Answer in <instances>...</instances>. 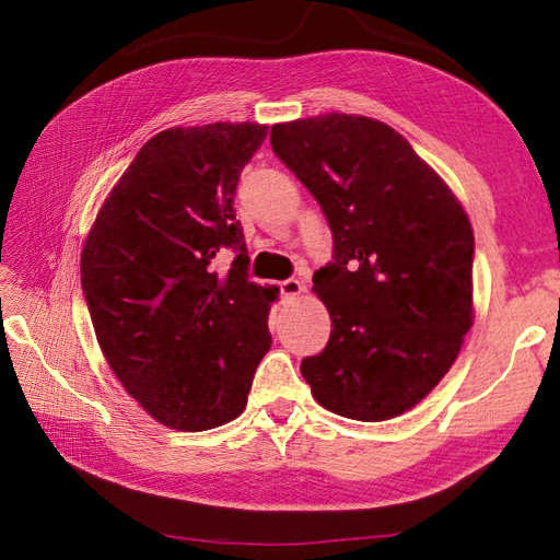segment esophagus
Returning <instances> with one entry per match:
<instances>
[{
  "mask_svg": "<svg viewBox=\"0 0 560 560\" xmlns=\"http://www.w3.org/2000/svg\"><path fill=\"white\" fill-rule=\"evenodd\" d=\"M303 292H306V284H303L301 280H296V278H290V280H282L280 282V294L284 299H294V296H299Z\"/></svg>",
  "mask_w": 560,
  "mask_h": 560,
  "instance_id": "esophagus-1",
  "label": "esophagus"
}]
</instances>
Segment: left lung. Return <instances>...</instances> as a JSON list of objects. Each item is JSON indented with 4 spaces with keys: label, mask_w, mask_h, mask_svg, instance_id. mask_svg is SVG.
<instances>
[{
    "label": "left lung",
    "mask_w": 560,
    "mask_h": 560,
    "mask_svg": "<svg viewBox=\"0 0 560 560\" xmlns=\"http://www.w3.org/2000/svg\"><path fill=\"white\" fill-rule=\"evenodd\" d=\"M334 235L313 290L331 317L327 348L301 362L325 409L395 418L446 376L471 327V224L406 138L376 118L322 114L270 128Z\"/></svg>",
    "instance_id": "1"
}]
</instances>
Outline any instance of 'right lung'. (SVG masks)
Wrapping results in <instances>:
<instances>
[{
	"instance_id": "add662e5",
	"label": "right lung",
	"mask_w": 560,
	"mask_h": 560,
	"mask_svg": "<svg viewBox=\"0 0 560 560\" xmlns=\"http://www.w3.org/2000/svg\"><path fill=\"white\" fill-rule=\"evenodd\" d=\"M261 124L167 128L132 159L81 252V287L116 378L161 425L202 432L238 418L270 348L278 287L247 276L233 198ZM236 259L213 268L219 248Z\"/></svg>"
}]
</instances>
